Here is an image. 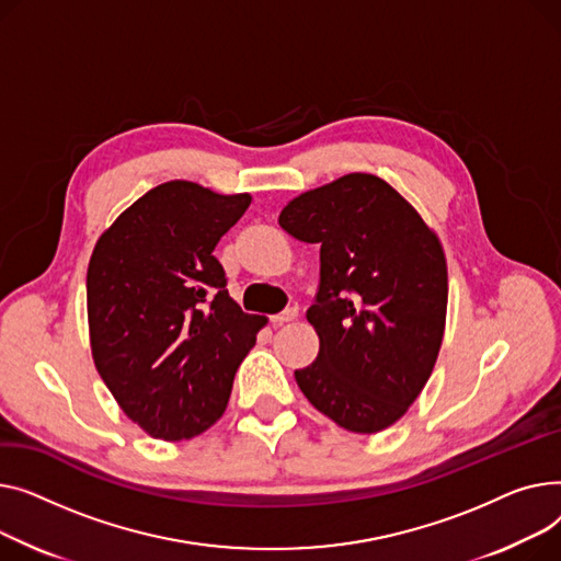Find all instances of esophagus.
Here are the masks:
<instances>
[{
    "label": "esophagus",
    "instance_id": "1",
    "mask_svg": "<svg viewBox=\"0 0 561 561\" xmlns=\"http://www.w3.org/2000/svg\"><path fill=\"white\" fill-rule=\"evenodd\" d=\"M296 317H299V312H296L294 308H287V310H283L280 314H274V317H272V323H274V325H283V323L294 321Z\"/></svg>",
    "mask_w": 561,
    "mask_h": 561
}]
</instances>
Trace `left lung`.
I'll list each match as a JSON object with an SVG mask.
<instances>
[{
  "mask_svg": "<svg viewBox=\"0 0 561 561\" xmlns=\"http://www.w3.org/2000/svg\"><path fill=\"white\" fill-rule=\"evenodd\" d=\"M280 228L319 244V335L294 371L306 399L348 433L374 435L419 399L442 348L448 270L435 230L374 174H346L280 210Z\"/></svg>",
  "mask_w": 561,
  "mask_h": 561,
  "instance_id": "left-lung-1",
  "label": "left lung"
}]
</instances>
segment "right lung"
Here are the masks:
<instances>
[{"label":"right lung","instance_id":"obj_1","mask_svg":"<svg viewBox=\"0 0 561 561\" xmlns=\"http://www.w3.org/2000/svg\"><path fill=\"white\" fill-rule=\"evenodd\" d=\"M251 194L168 181L99 236L88 265L94 367L122 412L156 439L202 435L267 317L230 299L217 242Z\"/></svg>","mask_w":561,"mask_h":561}]
</instances>
